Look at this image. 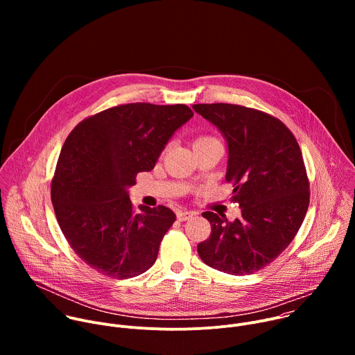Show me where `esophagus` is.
Returning <instances> with one entry per match:
<instances>
[{"label":"esophagus","instance_id":"esophagus-1","mask_svg":"<svg viewBox=\"0 0 355 355\" xmlns=\"http://www.w3.org/2000/svg\"><path fill=\"white\" fill-rule=\"evenodd\" d=\"M193 215H195V212H191V211H178L177 212V219L180 222H185V220H189Z\"/></svg>","mask_w":355,"mask_h":355}]
</instances>
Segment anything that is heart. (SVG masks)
I'll return each mask as SVG.
<instances>
[{
  "label": "heart",
  "mask_w": 355,
  "mask_h": 355,
  "mask_svg": "<svg viewBox=\"0 0 355 355\" xmlns=\"http://www.w3.org/2000/svg\"><path fill=\"white\" fill-rule=\"evenodd\" d=\"M208 140H214V137H208V136H204V137H198L195 140L193 144H198V143H202V141H208Z\"/></svg>",
  "instance_id": "b5f03b06"
}]
</instances>
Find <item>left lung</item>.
Returning a JSON list of instances; mask_svg holds the SVG:
<instances>
[{"label": "left lung", "instance_id": "left-lung-1", "mask_svg": "<svg viewBox=\"0 0 355 355\" xmlns=\"http://www.w3.org/2000/svg\"><path fill=\"white\" fill-rule=\"evenodd\" d=\"M193 111L215 125L227 144L226 181L241 216L204 212L208 240L198 244L207 266L232 275L252 274L289 245L309 207V181L300 147L277 118L232 104H196Z\"/></svg>", "mask_w": 355, "mask_h": 355}]
</instances>
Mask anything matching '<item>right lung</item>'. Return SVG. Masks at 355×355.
<instances>
[{"instance_id":"right-lung-1","label":"right lung","mask_w":355,"mask_h":355,"mask_svg":"<svg viewBox=\"0 0 355 355\" xmlns=\"http://www.w3.org/2000/svg\"><path fill=\"white\" fill-rule=\"evenodd\" d=\"M193 116L182 104L110 108L80 122L66 139L52 181L59 226L76 254L101 274L126 279L156 263L175 222L167 207L133 211L129 188Z\"/></svg>"}]
</instances>
